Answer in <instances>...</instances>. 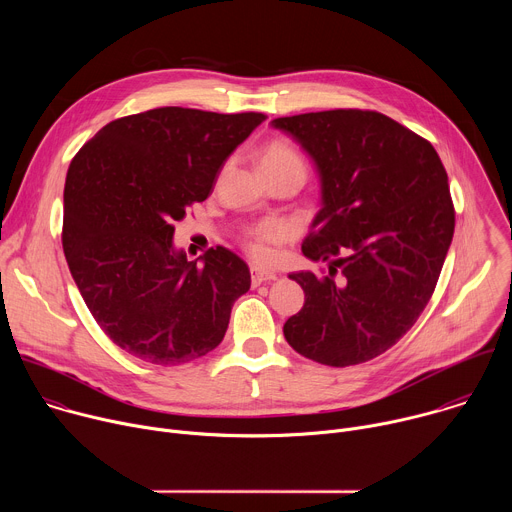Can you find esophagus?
<instances>
[{"label":"esophagus","instance_id":"esophagus-1","mask_svg":"<svg viewBox=\"0 0 512 512\" xmlns=\"http://www.w3.org/2000/svg\"><path fill=\"white\" fill-rule=\"evenodd\" d=\"M275 277L277 275L271 273V271H265V269H259V267H251V283L253 285H261L263 281H271Z\"/></svg>","mask_w":512,"mask_h":512}]
</instances>
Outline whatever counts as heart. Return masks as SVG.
<instances>
[{
	"label": "heart",
	"mask_w": 512,
	"mask_h": 512,
	"mask_svg": "<svg viewBox=\"0 0 512 512\" xmlns=\"http://www.w3.org/2000/svg\"><path fill=\"white\" fill-rule=\"evenodd\" d=\"M296 170L302 176H306V162L302 154L287 141H271L267 143L261 152V172H285ZM285 239V225L279 221H261L257 225H251L243 229L241 243L245 251L255 261H267L271 255V245Z\"/></svg>",
	"instance_id": "heart-1"
}]
</instances>
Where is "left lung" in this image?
Masks as SVG:
<instances>
[{"instance_id":"obj_1","label":"left lung","mask_w":512,"mask_h":512,"mask_svg":"<svg viewBox=\"0 0 512 512\" xmlns=\"http://www.w3.org/2000/svg\"><path fill=\"white\" fill-rule=\"evenodd\" d=\"M314 158L324 206L302 251L328 271H298L304 308L283 334L302 356L352 367L395 346L425 310L456 225L433 145L369 109L273 119Z\"/></svg>"}]
</instances>
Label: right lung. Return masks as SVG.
<instances>
[{"instance_id": "1", "label": "right lung", "mask_w": 512, "mask_h": 512, "mask_svg": "<svg viewBox=\"0 0 512 512\" xmlns=\"http://www.w3.org/2000/svg\"><path fill=\"white\" fill-rule=\"evenodd\" d=\"M263 119L150 109L107 123L72 158L64 257L101 330L135 358L176 367L225 338L235 300L251 287L249 267L221 245L188 261L174 251V223L208 198Z\"/></svg>"}]
</instances>
